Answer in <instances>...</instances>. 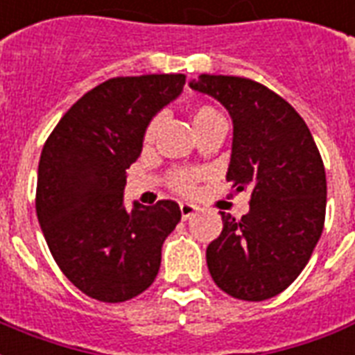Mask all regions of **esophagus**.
<instances>
[{
	"mask_svg": "<svg viewBox=\"0 0 355 355\" xmlns=\"http://www.w3.org/2000/svg\"><path fill=\"white\" fill-rule=\"evenodd\" d=\"M180 211H181V217H183V220H187V218H191L194 213L198 211V207L193 206V204H180Z\"/></svg>",
	"mask_w": 355,
	"mask_h": 355,
	"instance_id": "obj_1",
	"label": "esophagus"
}]
</instances>
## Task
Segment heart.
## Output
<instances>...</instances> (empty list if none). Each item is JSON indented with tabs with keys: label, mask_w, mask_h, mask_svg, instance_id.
I'll list each match as a JSON object with an SVG mask.
<instances>
[{
	"label": "heart",
	"mask_w": 355,
	"mask_h": 355,
	"mask_svg": "<svg viewBox=\"0 0 355 355\" xmlns=\"http://www.w3.org/2000/svg\"><path fill=\"white\" fill-rule=\"evenodd\" d=\"M191 119H193V127L196 130V135L204 132V130H209L213 127H220V125H226L223 114L211 105H196L191 110ZM159 117H153L148 125H146V130H144L142 142L146 146L153 142L157 137V130H159ZM168 185L172 187V191H175L178 194H193L196 191V185H198V175L189 174V172H174V174L168 178Z\"/></svg>",
	"instance_id": "heart-1"
}]
</instances>
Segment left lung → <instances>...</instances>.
I'll list each match as a JSON object with an SVG mask.
<instances>
[{
	"mask_svg": "<svg viewBox=\"0 0 355 355\" xmlns=\"http://www.w3.org/2000/svg\"><path fill=\"white\" fill-rule=\"evenodd\" d=\"M226 106L234 121L226 180L249 191V213L220 211L223 232L207 245V268L232 297L263 301L297 279L326 220V170L303 117L254 80L200 74L191 82Z\"/></svg>",
	"mask_w": 355,
	"mask_h": 355,
	"instance_id": "obj_1",
	"label": "left lung"
}]
</instances>
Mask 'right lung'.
Instances as JSON below:
<instances>
[{
	"instance_id": "1",
	"label": "right lung",
	"mask_w": 355,
	"mask_h": 355,
	"mask_svg": "<svg viewBox=\"0 0 355 355\" xmlns=\"http://www.w3.org/2000/svg\"><path fill=\"white\" fill-rule=\"evenodd\" d=\"M185 74L117 76L80 97L50 132L35 207L63 275L93 300L121 303L151 286L164 239L180 223L174 200L123 207L127 168L151 117L174 101Z\"/></svg>"
}]
</instances>
